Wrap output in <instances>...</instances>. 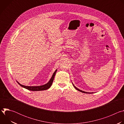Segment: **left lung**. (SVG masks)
<instances>
[{"mask_svg": "<svg viewBox=\"0 0 124 124\" xmlns=\"http://www.w3.org/2000/svg\"><path fill=\"white\" fill-rule=\"evenodd\" d=\"M73 85H74V87L76 88V89L77 90H78V91H80V92H82V93H87V94H91V93H89V92H84V91H82V90H79V89H78V88H77L76 86H74V85L73 84Z\"/></svg>", "mask_w": 124, "mask_h": 124, "instance_id": "obj_1", "label": "left lung"}]
</instances>
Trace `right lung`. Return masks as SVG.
Segmentation results:
<instances>
[{"mask_svg":"<svg viewBox=\"0 0 124 124\" xmlns=\"http://www.w3.org/2000/svg\"><path fill=\"white\" fill-rule=\"evenodd\" d=\"M57 72V70H56L54 72V73L53 74L51 79H50V80L49 81V82L48 83H47L46 84L43 85H41V86H24L23 85L21 84L20 83H19L17 81V82L18 83V84L21 86L22 87L25 88V89L30 90V91H42V90H46L48 88H50V87L51 86V85L52 84L53 81H54V78L55 77V75L56 74V73Z\"/></svg>","mask_w":124,"mask_h":124,"instance_id":"right-lung-1","label":"right lung"}]
</instances>
